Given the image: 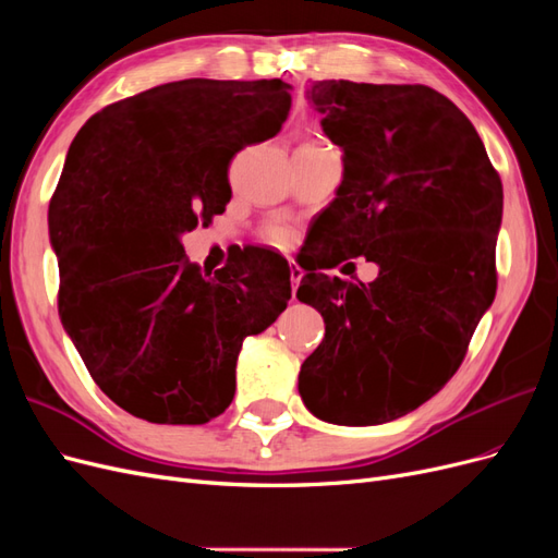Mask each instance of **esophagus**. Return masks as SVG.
Instances as JSON below:
<instances>
[{
  "label": "esophagus",
  "mask_w": 558,
  "mask_h": 558,
  "mask_svg": "<svg viewBox=\"0 0 558 558\" xmlns=\"http://www.w3.org/2000/svg\"><path fill=\"white\" fill-rule=\"evenodd\" d=\"M300 279H302V269H300L298 265H293V263H291V286H293V293H295V289H298Z\"/></svg>",
  "instance_id": "obj_1"
}]
</instances>
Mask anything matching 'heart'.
Wrapping results in <instances>:
<instances>
[{
    "label": "heart",
    "mask_w": 558,
    "mask_h": 558,
    "mask_svg": "<svg viewBox=\"0 0 558 558\" xmlns=\"http://www.w3.org/2000/svg\"><path fill=\"white\" fill-rule=\"evenodd\" d=\"M275 242H279V244H283V242H286V238H283V232H277V234H275Z\"/></svg>",
    "instance_id": "1"
}]
</instances>
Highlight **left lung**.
<instances>
[{"label":"left lung","instance_id":"1","mask_svg":"<svg viewBox=\"0 0 558 558\" xmlns=\"http://www.w3.org/2000/svg\"><path fill=\"white\" fill-rule=\"evenodd\" d=\"M307 99L344 172L310 232L298 300L326 337L298 391L320 421L377 426L440 391L492 307L502 183L465 113L428 86L332 78ZM359 255L375 282L319 272Z\"/></svg>","mask_w":558,"mask_h":558}]
</instances>
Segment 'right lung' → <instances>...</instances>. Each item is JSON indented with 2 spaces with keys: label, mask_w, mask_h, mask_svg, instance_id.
I'll return each mask as SVG.
<instances>
[{
  "label": "right lung",
  "mask_w": 558,
  "mask_h": 558,
  "mask_svg": "<svg viewBox=\"0 0 558 558\" xmlns=\"http://www.w3.org/2000/svg\"><path fill=\"white\" fill-rule=\"evenodd\" d=\"M281 78H185L78 130L48 207L64 332L102 391L150 424L197 426L234 398L244 337L291 300V267L248 246L207 275L181 234L223 214L228 165L291 111Z\"/></svg>",
  "instance_id": "right-lung-1"
}]
</instances>
